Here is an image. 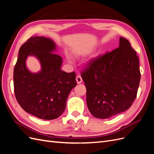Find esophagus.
<instances>
[{"instance_id":"esophagus-1","label":"esophagus","mask_w":154,"mask_h":154,"mask_svg":"<svg viewBox=\"0 0 154 154\" xmlns=\"http://www.w3.org/2000/svg\"><path fill=\"white\" fill-rule=\"evenodd\" d=\"M76 80L77 82L78 83H81L82 82V76L80 75H78L76 76Z\"/></svg>"}]
</instances>
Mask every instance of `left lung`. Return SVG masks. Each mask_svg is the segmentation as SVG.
<instances>
[{
  "mask_svg": "<svg viewBox=\"0 0 154 154\" xmlns=\"http://www.w3.org/2000/svg\"><path fill=\"white\" fill-rule=\"evenodd\" d=\"M91 114L106 119L129 109L137 96L141 72L139 58L123 37L119 46L88 61L82 71Z\"/></svg>",
  "mask_w": 154,
  "mask_h": 154,
  "instance_id": "obj_1",
  "label": "left lung"
}]
</instances>
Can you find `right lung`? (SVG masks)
Here are the masks:
<instances>
[{"mask_svg": "<svg viewBox=\"0 0 154 154\" xmlns=\"http://www.w3.org/2000/svg\"><path fill=\"white\" fill-rule=\"evenodd\" d=\"M55 47L49 38L31 36L20 47L14 68V92L18 104L40 119L51 120L61 116L70 92L77 84L75 72L61 70L62 57L51 53ZM29 55L39 58L40 72L31 73L26 69L25 60Z\"/></svg>", "mask_w": 154, "mask_h": 154, "instance_id": "add662e5", "label": "right lung"}]
</instances>
